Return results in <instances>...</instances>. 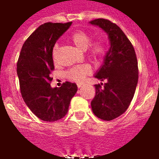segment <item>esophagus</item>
Instances as JSON below:
<instances>
[{
    "label": "esophagus",
    "instance_id": "1",
    "mask_svg": "<svg viewBox=\"0 0 159 159\" xmlns=\"http://www.w3.org/2000/svg\"><path fill=\"white\" fill-rule=\"evenodd\" d=\"M82 83H78V84H77V87H78V88H80V87H82Z\"/></svg>",
    "mask_w": 159,
    "mask_h": 159
}]
</instances>
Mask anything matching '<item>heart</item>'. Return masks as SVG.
<instances>
[{
	"label": "heart",
	"mask_w": 159,
	"mask_h": 159,
	"mask_svg": "<svg viewBox=\"0 0 159 159\" xmlns=\"http://www.w3.org/2000/svg\"><path fill=\"white\" fill-rule=\"evenodd\" d=\"M71 40L78 49L82 51L87 50L90 46L92 38L89 34L83 30L76 31L71 35ZM104 52V45L101 40L96 41L91 46L90 53L93 56H98L103 53ZM53 59L56 57V47L53 49ZM91 72V67L88 65H79L77 67H72L67 72V76L69 79L75 81V82H82L85 77Z\"/></svg>",
	"instance_id": "heart-1"
}]
</instances>
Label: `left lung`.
<instances>
[{
	"mask_svg": "<svg viewBox=\"0 0 159 159\" xmlns=\"http://www.w3.org/2000/svg\"><path fill=\"white\" fill-rule=\"evenodd\" d=\"M108 34L111 47L95 77L106 82L95 85L96 96L91 102L93 113L103 120H112L125 113L135 92L138 62L132 43L117 25L106 19L89 22Z\"/></svg>",
	"mask_w": 159,
	"mask_h": 159,
	"instance_id": "obj_1",
	"label": "left lung"
}]
</instances>
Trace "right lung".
<instances>
[{"instance_id":"obj_1","label":"right lung","mask_w":159,"mask_h":159,"mask_svg":"<svg viewBox=\"0 0 159 159\" xmlns=\"http://www.w3.org/2000/svg\"><path fill=\"white\" fill-rule=\"evenodd\" d=\"M72 25L44 23L24 43L17 62V75L24 102L43 121L58 120L67 113L77 85L66 82L61 87L50 86L54 70L53 49L56 41Z\"/></svg>"}]
</instances>
